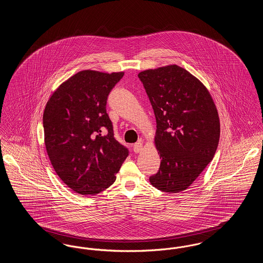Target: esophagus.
I'll return each mask as SVG.
<instances>
[{"label": "esophagus", "mask_w": 263, "mask_h": 263, "mask_svg": "<svg viewBox=\"0 0 263 263\" xmlns=\"http://www.w3.org/2000/svg\"><path fill=\"white\" fill-rule=\"evenodd\" d=\"M133 150H134L135 153H140L141 151L143 150V144H142V142L135 143L134 146H133Z\"/></svg>", "instance_id": "1"}]
</instances>
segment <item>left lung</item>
I'll return each mask as SVG.
<instances>
[{"mask_svg": "<svg viewBox=\"0 0 263 263\" xmlns=\"http://www.w3.org/2000/svg\"><path fill=\"white\" fill-rule=\"evenodd\" d=\"M156 116L159 172L151 184L177 193L187 189L212 161L220 139V119L211 93L195 76L167 65L138 74Z\"/></svg>", "mask_w": 263, "mask_h": 263, "instance_id": "8db88e82", "label": "left lung"}]
</instances>
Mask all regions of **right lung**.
Here are the masks:
<instances>
[{"label":"right lung","mask_w":263,"mask_h":263,"mask_svg":"<svg viewBox=\"0 0 263 263\" xmlns=\"http://www.w3.org/2000/svg\"><path fill=\"white\" fill-rule=\"evenodd\" d=\"M124 72L84 70L55 89L43 112L44 143L63 182L82 195L109 187L128 157L113 136L106 100Z\"/></svg>","instance_id":"obj_1"}]
</instances>
